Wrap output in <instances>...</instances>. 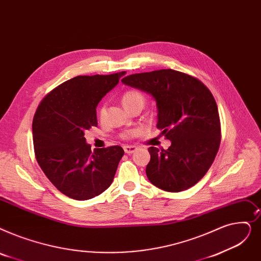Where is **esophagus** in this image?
<instances>
[{"mask_svg": "<svg viewBox=\"0 0 261 261\" xmlns=\"http://www.w3.org/2000/svg\"><path fill=\"white\" fill-rule=\"evenodd\" d=\"M138 148L135 146H132V145H127V146H123V150L124 152H126L127 154H131L133 153L135 150H137Z\"/></svg>", "mask_w": 261, "mask_h": 261, "instance_id": "esophagus-1", "label": "esophagus"}]
</instances>
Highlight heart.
<instances>
[{
    "instance_id": "1",
    "label": "heart",
    "mask_w": 261,
    "mask_h": 261,
    "mask_svg": "<svg viewBox=\"0 0 261 261\" xmlns=\"http://www.w3.org/2000/svg\"><path fill=\"white\" fill-rule=\"evenodd\" d=\"M144 96L138 92V90H128V92L124 93L121 97V102L123 105V107L126 108L127 110L130 109L132 106H134L135 103L139 102H144ZM105 116V108H101L99 110V117L103 118ZM135 134L134 131H127L122 134L123 139H130L131 137Z\"/></svg>"
}]
</instances>
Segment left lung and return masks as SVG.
<instances>
[{
  "mask_svg": "<svg viewBox=\"0 0 261 261\" xmlns=\"http://www.w3.org/2000/svg\"><path fill=\"white\" fill-rule=\"evenodd\" d=\"M121 82L153 97L156 128L172 142L168 149L149 147L146 175L167 192H181L206 175L221 143L217 102L198 79L173 69L135 73Z\"/></svg>",
  "mask_w": 261,
  "mask_h": 261,
  "instance_id": "1",
  "label": "left lung"
}]
</instances>
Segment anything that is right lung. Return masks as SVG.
<instances>
[{
  "mask_svg": "<svg viewBox=\"0 0 261 261\" xmlns=\"http://www.w3.org/2000/svg\"><path fill=\"white\" fill-rule=\"evenodd\" d=\"M126 71L77 75L42 99L33 119L36 160L53 186L66 196L86 200L112 184L123 149H90L84 133L97 126L96 108Z\"/></svg>",
  "mask_w": 261,
  "mask_h": 261,
  "instance_id": "add662e5",
  "label": "right lung"
}]
</instances>
